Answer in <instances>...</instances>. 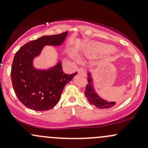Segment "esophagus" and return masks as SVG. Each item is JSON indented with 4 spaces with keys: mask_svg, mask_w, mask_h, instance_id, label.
Masks as SVG:
<instances>
[{
    "mask_svg": "<svg viewBox=\"0 0 148 148\" xmlns=\"http://www.w3.org/2000/svg\"><path fill=\"white\" fill-rule=\"evenodd\" d=\"M78 73L79 74H82V76H86V69L84 68H79L78 69Z\"/></svg>",
    "mask_w": 148,
    "mask_h": 148,
    "instance_id": "34e87169",
    "label": "esophagus"
}]
</instances>
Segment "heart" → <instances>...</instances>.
<instances>
[{
	"instance_id": "heart-1",
	"label": "heart",
	"mask_w": 148,
	"mask_h": 148,
	"mask_svg": "<svg viewBox=\"0 0 148 148\" xmlns=\"http://www.w3.org/2000/svg\"><path fill=\"white\" fill-rule=\"evenodd\" d=\"M113 51H114V48L112 46L105 45V44L93 43L88 47V53L91 56H95L99 53H111Z\"/></svg>"
}]
</instances>
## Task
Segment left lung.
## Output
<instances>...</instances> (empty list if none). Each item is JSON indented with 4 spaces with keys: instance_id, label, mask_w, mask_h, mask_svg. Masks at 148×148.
I'll use <instances>...</instances> for the list:
<instances>
[{
    "instance_id": "obj_1",
    "label": "left lung",
    "mask_w": 148,
    "mask_h": 148,
    "mask_svg": "<svg viewBox=\"0 0 148 148\" xmlns=\"http://www.w3.org/2000/svg\"><path fill=\"white\" fill-rule=\"evenodd\" d=\"M88 84L86 86L84 95L87 99L88 102L92 105L95 106L97 108L99 109H108L111 108L113 106L115 105L114 102H107L102 99L95 92L93 86V80L90 73H88Z\"/></svg>"
}]
</instances>
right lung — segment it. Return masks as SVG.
<instances>
[{"instance_id": "1", "label": "right lung", "mask_w": 148, "mask_h": 148, "mask_svg": "<svg viewBox=\"0 0 148 148\" xmlns=\"http://www.w3.org/2000/svg\"><path fill=\"white\" fill-rule=\"evenodd\" d=\"M67 31L57 35L44 36L29 41L16 53L11 66L13 89L20 102L28 108L46 111L59 102L63 89L77 72L66 74L59 62L48 70H38L33 60L44 46H59L64 42Z\"/></svg>"}]
</instances>
